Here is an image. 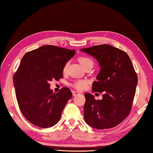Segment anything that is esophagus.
<instances>
[{
    "label": "esophagus",
    "instance_id": "obj_1",
    "mask_svg": "<svg viewBox=\"0 0 153 153\" xmlns=\"http://www.w3.org/2000/svg\"><path fill=\"white\" fill-rule=\"evenodd\" d=\"M73 96L74 97H75V96H77V95H79V92H77V91H74L73 92Z\"/></svg>",
    "mask_w": 153,
    "mask_h": 153
}]
</instances>
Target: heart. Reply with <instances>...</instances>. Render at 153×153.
<instances>
[{"label":"heart","mask_w":153,"mask_h":153,"mask_svg":"<svg viewBox=\"0 0 153 153\" xmlns=\"http://www.w3.org/2000/svg\"><path fill=\"white\" fill-rule=\"evenodd\" d=\"M79 63L82 64V66L84 68L87 65L90 64H93V62L91 59H90L89 58L86 57V56H81L79 58ZM68 67V63H66V64L64 66L63 68V71L64 72H66ZM87 82L85 80H76L71 84V86L74 87L75 89H76L77 90H83L84 89H85V87L87 86Z\"/></svg>","instance_id":"obj_1"}]
</instances>
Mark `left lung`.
<instances>
[{
	"mask_svg": "<svg viewBox=\"0 0 153 153\" xmlns=\"http://www.w3.org/2000/svg\"><path fill=\"white\" fill-rule=\"evenodd\" d=\"M95 58L100 68L93 83V92H103L101 100L85 93L84 119L98 129L114 128L129 115L134 100L137 76L124 51L106 44L82 48Z\"/></svg>",
	"mask_w": 153,
	"mask_h": 153,
	"instance_id": "obj_1",
	"label": "left lung"
}]
</instances>
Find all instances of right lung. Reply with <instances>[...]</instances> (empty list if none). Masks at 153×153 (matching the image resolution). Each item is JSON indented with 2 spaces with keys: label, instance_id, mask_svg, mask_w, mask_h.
Listing matches in <instances>:
<instances>
[{
  "label": "right lung",
  "instance_id": "add662e5",
  "mask_svg": "<svg viewBox=\"0 0 153 153\" xmlns=\"http://www.w3.org/2000/svg\"><path fill=\"white\" fill-rule=\"evenodd\" d=\"M75 54V50L45 45L22 58L13 83L19 109L35 126L48 128L60 120L72 93L66 87L53 93L49 82L62 77L64 66Z\"/></svg>",
  "mask_w": 153,
  "mask_h": 153
}]
</instances>
